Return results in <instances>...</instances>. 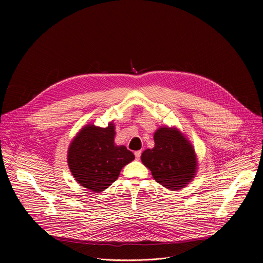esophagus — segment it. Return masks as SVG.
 I'll return each mask as SVG.
<instances>
[{
    "label": "esophagus",
    "mask_w": 263,
    "mask_h": 263,
    "mask_svg": "<svg viewBox=\"0 0 263 263\" xmlns=\"http://www.w3.org/2000/svg\"><path fill=\"white\" fill-rule=\"evenodd\" d=\"M134 155H135L136 160H139V159H140V156H141V151H136V152L134 153Z\"/></svg>",
    "instance_id": "esophagus-1"
}]
</instances>
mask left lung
I'll return each instance as SVG.
<instances>
[{
    "label": "left lung",
    "mask_w": 263,
    "mask_h": 263,
    "mask_svg": "<svg viewBox=\"0 0 263 263\" xmlns=\"http://www.w3.org/2000/svg\"><path fill=\"white\" fill-rule=\"evenodd\" d=\"M155 146L141 154L153 178L170 191H180L196 176L197 155L191 141L177 128L161 127L154 133Z\"/></svg>",
    "instance_id": "left-lung-1"
}]
</instances>
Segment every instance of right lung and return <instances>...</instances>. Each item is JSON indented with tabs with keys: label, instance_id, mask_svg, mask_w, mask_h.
Masks as SVG:
<instances>
[{
	"label": "right lung",
	"instance_id": "right-lung-1",
	"mask_svg": "<svg viewBox=\"0 0 263 263\" xmlns=\"http://www.w3.org/2000/svg\"><path fill=\"white\" fill-rule=\"evenodd\" d=\"M116 127L92 124L74 136L67 152V163L76 181L92 193H101L114 183L122 168L135 156L125 145L115 143Z\"/></svg>",
	"mask_w": 263,
	"mask_h": 263
}]
</instances>
